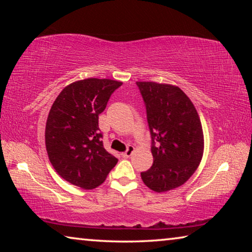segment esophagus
Listing matches in <instances>:
<instances>
[{
    "mask_svg": "<svg viewBox=\"0 0 252 252\" xmlns=\"http://www.w3.org/2000/svg\"><path fill=\"white\" fill-rule=\"evenodd\" d=\"M133 152H134V147L133 146H129V147H127V149H126V151L122 153V157L123 158H129V157L132 156V153H133Z\"/></svg>",
    "mask_w": 252,
    "mask_h": 252,
    "instance_id": "34e87169",
    "label": "esophagus"
}]
</instances>
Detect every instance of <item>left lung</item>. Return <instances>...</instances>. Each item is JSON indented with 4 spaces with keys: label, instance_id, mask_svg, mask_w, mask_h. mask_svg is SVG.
<instances>
[{
    "label": "left lung",
    "instance_id": "obj_1",
    "mask_svg": "<svg viewBox=\"0 0 252 252\" xmlns=\"http://www.w3.org/2000/svg\"><path fill=\"white\" fill-rule=\"evenodd\" d=\"M136 85L146 103L153 156L152 167L141 172V179L149 189L167 192L189 180L201 162V121L192 102L177 85L147 81Z\"/></svg>",
    "mask_w": 252,
    "mask_h": 252
}]
</instances>
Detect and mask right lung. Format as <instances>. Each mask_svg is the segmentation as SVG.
<instances>
[{"label":"right lung","instance_id":"obj_1","mask_svg":"<svg viewBox=\"0 0 252 252\" xmlns=\"http://www.w3.org/2000/svg\"><path fill=\"white\" fill-rule=\"evenodd\" d=\"M121 84L110 79L75 81L51 106L45 126L49 160L60 177L81 189L99 187L118 162L103 148L99 114Z\"/></svg>","mask_w":252,"mask_h":252}]
</instances>
